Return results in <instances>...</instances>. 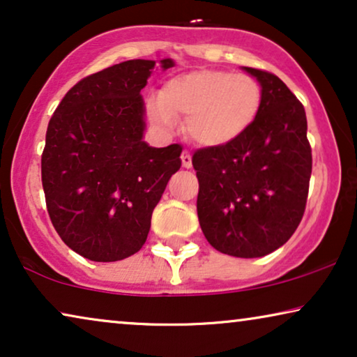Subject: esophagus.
<instances>
[{
  "instance_id": "34e87169",
  "label": "esophagus",
  "mask_w": 357,
  "mask_h": 357,
  "mask_svg": "<svg viewBox=\"0 0 357 357\" xmlns=\"http://www.w3.org/2000/svg\"><path fill=\"white\" fill-rule=\"evenodd\" d=\"M180 158H182V165H183L185 169H190V167H192V155H190L188 151H183V153H182V155H180Z\"/></svg>"
}]
</instances>
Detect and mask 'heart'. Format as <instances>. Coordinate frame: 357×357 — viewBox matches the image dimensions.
I'll return each instance as SVG.
<instances>
[{
  "label": "heart",
  "mask_w": 357,
  "mask_h": 357,
  "mask_svg": "<svg viewBox=\"0 0 357 357\" xmlns=\"http://www.w3.org/2000/svg\"><path fill=\"white\" fill-rule=\"evenodd\" d=\"M261 102L263 91L255 77L198 70L170 77L162 92L148 97L146 110L151 121L165 131L177 128L178 116H187V131L193 141L222 146L250 128Z\"/></svg>",
  "instance_id": "b5f03b06"
}]
</instances>
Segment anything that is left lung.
Listing matches in <instances>:
<instances>
[{"label": "left lung", "mask_w": 357, "mask_h": 357, "mask_svg": "<svg viewBox=\"0 0 357 357\" xmlns=\"http://www.w3.org/2000/svg\"><path fill=\"white\" fill-rule=\"evenodd\" d=\"M260 82L261 109L242 136L195 151L197 211L218 252L265 257L289 241L305 211L312 174L304 105L273 73L243 68Z\"/></svg>", "instance_id": "8db88e82"}]
</instances>
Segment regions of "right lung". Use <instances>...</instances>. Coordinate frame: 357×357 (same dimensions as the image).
Instances as JSON below:
<instances>
[{"instance_id": "add662e5", "label": "right lung", "mask_w": 357, "mask_h": 357, "mask_svg": "<svg viewBox=\"0 0 357 357\" xmlns=\"http://www.w3.org/2000/svg\"><path fill=\"white\" fill-rule=\"evenodd\" d=\"M155 61L130 60L82 77L48 121L42 185L53 227L71 250L92 261L135 255L182 146L143 141L141 89ZM174 66L170 58L160 61Z\"/></svg>"}]
</instances>
